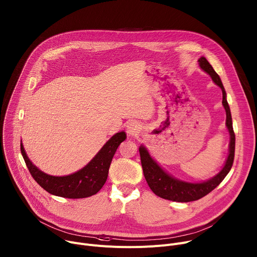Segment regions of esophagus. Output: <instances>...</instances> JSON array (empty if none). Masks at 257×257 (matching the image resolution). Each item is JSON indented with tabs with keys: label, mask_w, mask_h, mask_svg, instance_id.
<instances>
[{
	"label": "esophagus",
	"mask_w": 257,
	"mask_h": 257,
	"mask_svg": "<svg viewBox=\"0 0 257 257\" xmlns=\"http://www.w3.org/2000/svg\"><path fill=\"white\" fill-rule=\"evenodd\" d=\"M140 129H141L140 124H139L137 121H135V120L129 121V122L127 123V125H126L127 133H128V135H130V136H133V135H136L137 133H139Z\"/></svg>",
	"instance_id": "34e87169"
}]
</instances>
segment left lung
<instances>
[{
	"mask_svg": "<svg viewBox=\"0 0 257 257\" xmlns=\"http://www.w3.org/2000/svg\"><path fill=\"white\" fill-rule=\"evenodd\" d=\"M198 62H199L200 68L203 71H205L207 74L210 75L213 82L221 87L223 92L222 102L226 109V116H227L226 125L231 136L229 156L223 170L216 176H214L210 180L203 183H188V182L179 181L173 178L172 176H170L169 174H167L152 159V157L150 156L149 152L146 151L144 146H140L139 148L143 174L150 188L159 197L172 200V201H177V202H189V201L198 200L203 196L207 195L209 192H211L217 185L221 184V182L225 179V177L230 172L233 166L234 157H235V133L233 130L230 106L226 99L225 88L223 86L221 78H219V76L216 74V72L213 70V68L208 63V61L204 57H201L198 60Z\"/></svg>",
	"mask_w": 257,
	"mask_h": 257,
	"instance_id": "left-lung-1",
	"label": "left lung"
}]
</instances>
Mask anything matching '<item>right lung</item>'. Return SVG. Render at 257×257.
Instances as JSON below:
<instances>
[{
  "label": "right lung",
  "mask_w": 257,
  "mask_h": 257,
  "mask_svg": "<svg viewBox=\"0 0 257 257\" xmlns=\"http://www.w3.org/2000/svg\"><path fill=\"white\" fill-rule=\"evenodd\" d=\"M125 139V132L115 134L88 165L74 174L64 177L50 176L42 172L29 161L22 143L20 150L30 175L46 191L66 198H85L96 194L104 185L113 157L120 143Z\"/></svg>",
  "instance_id": "right-lung-1"
}]
</instances>
